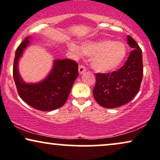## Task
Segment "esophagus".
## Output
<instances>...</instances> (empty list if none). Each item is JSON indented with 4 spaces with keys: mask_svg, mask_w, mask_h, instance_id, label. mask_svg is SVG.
Here are the masks:
<instances>
[{
    "mask_svg": "<svg viewBox=\"0 0 160 160\" xmlns=\"http://www.w3.org/2000/svg\"><path fill=\"white\" fill-rule=\"evenodd\" d=\"M86 67H85L84 66H82V65L79 66L78 71H79V74H80L84 73V72H86Z\"/></svg>",
    "mask_w": 160,
    "mask_h": 160,
    "instance_id": "obj_1",
    "label": "esophagus"
}]
</instances>
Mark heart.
Segmentation results:
<instances>
[{"mask_svg":"<svg viewBox=\"0 0 160 160\" xmlns=\"http://www.w3.org/2000/svg\"><path fill=\"white\" fill-rule=\"evenodd\" d=\"M68 48L76 56L81 55V50L74 43L68 44ZM81 49L87 55L92 56L91 66L98 72H108L122 63L126 55V47L122 42L102 40L86 42Z\"/></svg>","mask_w":160,"mask_h":160,"instance_id":"obj_1","label":"heart"}]
</instances>
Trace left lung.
Listing matches in <instances>:
<instances>
[{
    "mask_svg": "<svg viewBox=\"0 0 160 160\" xmlns=\"http://www.w3.org/2000/svg\"><path fill=\"white\" fill-rule=\"evenodd\" d=\"M128 44L133 48L125 64L112 73L96 74L94 98L101 106L114 108L128 103L138 93L143 74L142 50L131 36Z\"/></svg>",
    "mask_w": 160,
    "mask_h": 160,
    "instance_id": "left-lung-1",
    "label": "left lung"
}]
</instances>
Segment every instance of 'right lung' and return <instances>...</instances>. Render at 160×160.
<instances>
[{
  "label": "right lung",
  "mask_w": 160,
  "mask_h": 160,
  "mask_svg": "<svg viewBox=\"0 0 160 160\" xmlns=\"http://www.w3.org/2000/svg\"><path fill=\"white\" fill-rule=\"evenodd\" d=\"M30 38H26L15 52L13 78L18 94L24 102L38 110L48 112L59 108L65 104L78 77V64L71 59L56 60L44 80L36 83H26L18 72V60L29 45Z\"/></svg>",
  "instance_id": "1"
}]
</instances>
